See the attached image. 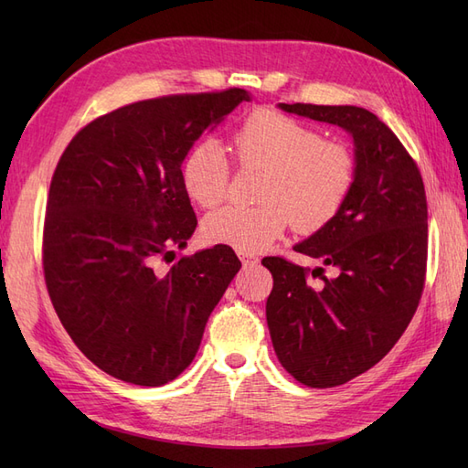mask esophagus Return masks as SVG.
<instances>
[{
	"label": "esophagus",
	"mask_w": 468,
	"mask_h": 468,
	"mask_svg": "<svg viewBox=\"0 0 468 468\" xmlns=\"http://www.w3.org/2000/svg\"><path fill=\"white\" fill-rule=\"evenodd\" d=\"M239 260H242L244 265H253L258 263V258L253 256V253H246V251H239Z\"/></svg>",
	"instance_id": "34e87169"
}]
</instances>
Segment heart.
I'll use <instances>...</instances> for the list:
<instances>
[{
    "label": "heart",
    "instance_id": "heart-1",
    "mask_svg": "<svg viewBox=\"0 0 468 468\" xmlns=\"http://www.w3.org/2000/svg\"><path fill=\"white\" fill-rule=\"evenodd\" d=\"M230 150L242 167L263 169L258 207H226L203 222L208 242L238 251H260L292 226L316 232L328 224L356 179L351 150L299 119L273 109L250 112L232 134ZM181 186L203 208L224 201L229 160L215 140L195 144L181 164Z\"/></svg>",
    "mask_w": 468,
    "mask_h": 468
}]
</instances>
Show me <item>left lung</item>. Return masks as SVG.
<instances>
[{
  "instance_id": "obj_1",
  "label": "left lung",
  "mask_w": 468,
  "mask_h": 468,
  "mask_svg": "<svg viewBox=\"0 0 468 468\" xmlns=\"http://www.w3.org/2000/svg\"><path fill=\"white\" fill-rule=\"evenodd\" d=\"M279 107L342 126L356 146V179L342 210L294 246L335 275L282 258L261 261L273 275L265 316L277 359L303 385L330 388L377 365L416 313L428 261L426 189L412 155L371 111ZM308 274L321 285L310 286Z\"/></svg>"
}]
</instances>
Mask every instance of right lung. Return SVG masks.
<instances>
[{"label":"right lung","mask_w":468,"mask_h":468,"mask_svg":"<svg viewBox=\"0 0 468 468\" xmlns=\"http://www.w3.org/2000/svg\"><path fill=\"white\" fill-rule=\"evenodd\" d=\"M250 93L146 99L91 121L50 181L42 267L52 306L107 375L162 387L187 369L207 320L239 271L229 246L183 256L197 217L181 164Z\"/></svg>","instance_id":"1"}]
</instances>
